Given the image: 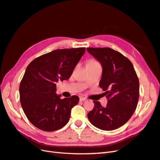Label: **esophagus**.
Returning <instances> with one entry per match:
<instances>
[{"instance_id":"esophagus-1","label":"esophagus","mask_w":160,"mask_h":160,"mask_svg":"<svg viewBox=\"0 0 160 160\" xmlns=\"http://www.w3.org/2000/svg\"><path fill=\"white\" fill-rule=\"evenodd\" d=\"M80 100L81 102H84V101H86V98H84V97H80Z\"/></svg>"}]
</instances>
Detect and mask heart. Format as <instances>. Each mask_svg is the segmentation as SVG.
<instances>
[{
    "mask_svg": "<svg viewBox=\"0 0 160 160\" xmlns=\"http://www.w3.org/2000/svg\"><path fill=\"white\" fill-rule=\"evenodd\" d=\"M88 63H98V62H97L94 61V60H91V61H90Z\"/></svg>",
    "mask_w": 160,
    "mask_h": 160,
    "instance_id": "b5f03b06",
    "label": "heart"
}]
</instances>
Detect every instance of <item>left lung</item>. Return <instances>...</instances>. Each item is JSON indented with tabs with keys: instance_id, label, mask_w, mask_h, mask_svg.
I'll return each mask as SVG.
<instances>
[{
	"instance_id": "1",
	"label": "left lung",
	"mask_w": 160,
	"mask_h": 160,
	"mask_svg": "<svg viewBox=\"0 0 160 160\" xmlns=\"http://www.w3.org/2000/svg\"><path fill=\"white\" fill-rule=\"evenodd\" d=\"M88 52L102 66L99 86L105 91L106 107L93 101L88 113L90 122L104 131L115 130L125 125L138 106L139 82L134 67L128 58L109 48H88Z\"/></svg>"
}]
</instances>
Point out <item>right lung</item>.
Listing matches in <instances>:
<instances>
[{
  "mask_svg": "<svg viewBox=\"0 0 160 160\" xmlns=\"http://www.w3.org/2000/svg\"><path fill=\"white\" fill-rule=\"evenodd\" d=\"M85 49L54 50L35 58L27 66L20 83V100L26 117L37 128L53 131L69 121L79 98L74 95L62 99L56 93V82L70 78Z\"/></svg>",
  "mask_w": 160,
  "mask_h": 160,
  "instance_id": "obj_1",
  "label": "right lung"
}]
</instances>
